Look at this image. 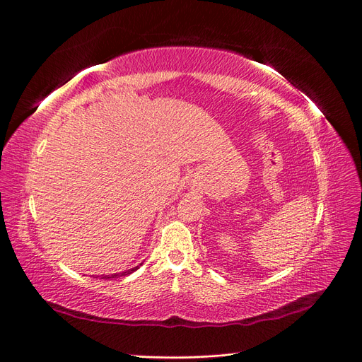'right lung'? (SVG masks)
<instances>
[{
	"mask_svg": "<svg viewBox=\"0 0 362 362\" xmlns=\"http://www.w3.org/2000/svg\"><path fill=\"white\" fill-rule=\"evenodd\" d=\"M137 267H139V266H137ZM137 267H134V269H129V270L122 272V273H119V275H108V276H105L104 279H110V278H116V276H127V275H129V273H133L134 270H137Z\"/></svg>",
	"mask_w": 362,
	"mask_h": 362,
	"instance_id": "1",
	"label": "right lung"
}]
</instances>
